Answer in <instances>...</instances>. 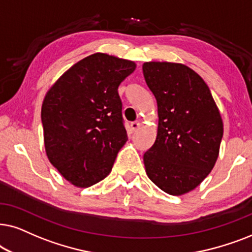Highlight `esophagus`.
Masks as SVG:
<instances>
[{"instance_id": "1", "label": "esophagus", "mask_w": 252, "mask_h": 252, "mask_svg": "<svg viewBox=\"0 0 252 252\" xmlns=\"http://www.w3.org/2000/svg\"><path fill=\"white\" fill-rule=\"evenodd\" d=\"M139 126H140V123L138 122V121H135V122H131V124H130V128H131L132 131H136Z\"/></svg>"}]
</instances>
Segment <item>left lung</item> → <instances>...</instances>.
Listing matches in <instances>:
<instances>
[{
  "instance_id": "left-lung-1",
  "label": "left lung",
  "mask_w": 252,
  "mask_h": 252,
  "mask_svg": "<svg viewBox=\"0 0 252 252\" xmlns=\"http://www.w3.org/2000/svg\"><path fill=\"white\" fill-rule=\"evenodd\" d=\"M158 105V135L144 154L150 180L180 196L203 182L216 165L223 124L206 83L189 66L170 62L143 64Z\"/></svg>"
}]
</instances>
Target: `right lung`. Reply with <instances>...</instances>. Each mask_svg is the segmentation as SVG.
<instances>
[{
  "instance_id": "obj_1",
  "label": "right lung",
  "mask_w": 252,
  "mask_h": 252,
  "mask_svg": "<svg viewBox=\"0 0 252 252\" xmlns=\"http://www.w3.org/2000/svg\"><path fill=\"white\" fill-rule=\"evenodd\" d=\"M135 69V62L95 53L47 92L41 108L46 153L73 186L87 188L105 179L128 140L117 89Z\"/></svg>"
}]
</instances>
